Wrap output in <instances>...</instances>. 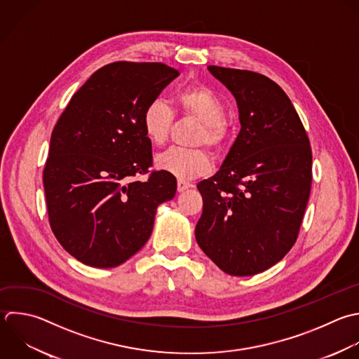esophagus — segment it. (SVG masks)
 Segmentation results:
<instances>
[{"instance_id":"34e87169","label":"esophagus","mask_w":359,"mask_h":359,"mask_svg":"<svg viewBox=\"0 0 359 359\" xmlns=\"http://www.w3.org/2000/svg\"><path fill=\"white\" fill-rule=\"evenodd\" d=\"M194 185L191 184V182H188V181H185V180H178L177 181V189H178V192H184L185 189H188V188H192Z\"/></svg>"}]
</instances>
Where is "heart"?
Masks as SVG:
<instances>
[{
	"label": "heart",
	"instance_id": "obj_1",
	"mask_svg": "<svg viewBox=\"0 0 359 359\" xmlns=\"http://www.w3.org/2000/svg\"><path fill=\"white\" fill-rule=\"evenodd\" d=\"M180 111L201 122L195 144H208L215 151H222L229 139L230 128L226 122V107L217 94L206 86H191L175 97ZM174 112L160 98L150 101L142 114V129L153 146H163L170 136ZM156 167L178 178H196L210 171V156L205 149L171 147L156 157Z\"/></svg>",
	"mask_w": 359,
	"mask_h": 359
}]
</instances>
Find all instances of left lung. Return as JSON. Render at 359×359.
<instances>
[{"instance_id":"1","label":"left lung","mask_w":359,"mask_h":359,"mask_svg":"<svg viewBox=\"0 0 359 359\" xmlns=\"http://www.w3.org/2000/svg\"><path fill=\"white\" fill-rule=\"evenodd\" d=\"M236 98L240 133L220 170L196 187L203 199L195 237L226 273L250 276L293 247L311 187V149L283 90L268 77L209 66Z\"/></svg>"}]
</instances>
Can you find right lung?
<instances>
[{"mask_svg": "<svg viewBox=\"0 0 359 359\" xmlns=\"http://www.w3.org/2000/svg\"><path fill=\"white\" fill-rule=\"evenodd\" d=\"M163 63L116 62L73 95L50 137L43 187L50 227L80 262L114 268L149 240L156 209L174 198L177 180L153 171L142 129L146 105L178 77Z\"/></svg>", "mask_w": 359, "mask_h": 359, "instance_id": "add662e5", "label": "right lung"}]
</instances>
